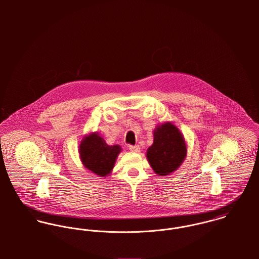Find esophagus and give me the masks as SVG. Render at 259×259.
Segmentation results:
<instances>
[{
    "label": "esophagus",
    "instance_id": "obj_1",
    "mask_svg": "<svg viewBox=\"0 0 259 259\" xmlns=\"http://www.w3.org/2000/svg\"><path fill=\"white\" fill-rule=\"evenodd\" d=\"M128 148H130V150H132L134 152H139L141 150L140 146H138V145H136V146H128Z\"/></svg>",
    "mask_w": 259,
    "mask_h": 259
}]
</instances>
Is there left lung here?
<instances>
[{"label":"left lung","mask_w":259,"mask_h":259,"mask_svg":"<svg viewBox=\"0 0 259 259\" xmlns=\"http://www.w3.org/2000/svg\"><path fill=\"white\" fill-rule=\"evenodd\" d=\"M186 156V144L181 131L167 121L153 131V144L147 150V157L153 171L168 176L176 171Z\"/></svg>","instance_id":"obj_1"}]
</instances>
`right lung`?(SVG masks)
I'll return each instance as SVG.
<instances>
[{
  "label": "right lung",
  "instance_id": "add662e5",
  "mask_svg": "<svg viewBox=\"0 0 259 259\" xmlns=\"http://www.w3.org/2000/svg\"><path fill=\"white\" fill-rule=\"evenodd\" d=\"M121 148L109 146L96 132L85 136L79 145V157L85 168L101 178L111 174Z\"/></svg>",
  "mask_w": 259,
  "mask_h": 259
}]
</instances>
